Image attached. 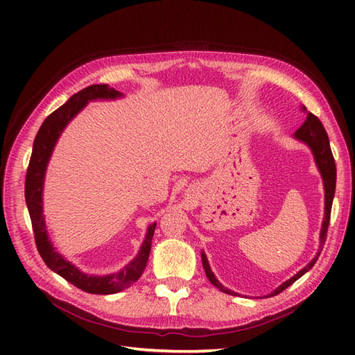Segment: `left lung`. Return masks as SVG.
I'll list each match as a JSON object with an SVG mask.
<instances>
[{
  "label": "left lung",
  "instance_id": "1",
  "mask_svg": "<svg viewBox=\"0 0 355 355\" xmlns=\"http://www.w3.org/2000/svg\"><path fill=\"white\" fill-rule=\"evenodd\" d=\"M302 110L306 112L305 106H304ZM293 137L309 146L311 151H313L315 164H317V167L320 170L321 178H323V184H324V219H323V225H321V231H320V250H318L317 256L305 268H302V270H300L297 274H295L292 278H288V280L284 282L282 286H278L270 296H275L278 293H282L283 290H286L288 286H292L297 280V278H300L305 272H308L311 268L314 266V263L317 262L318 256L321 253V249H323V244L326 243L329 222H330L331 202H333V197H335V189H336V164H335V158H333L331 149H330L329 136H327L324 127H323V124H321V121L318 120V118L314 114L306 112L305 123L297 128V130L293 135ZM201 261H202L204 271H206V275H207V278H209L210 283L213 286H216L220 290V292H223V293L237 295L235 292H232V290L227 288V287L222 286L218 282V278L214 277V274L210 270L209 261H207L206 254H204V252L201 253Z\"/></svg>",
  "mask_w": 355,
  "mask_h": 355
}]
</instances>
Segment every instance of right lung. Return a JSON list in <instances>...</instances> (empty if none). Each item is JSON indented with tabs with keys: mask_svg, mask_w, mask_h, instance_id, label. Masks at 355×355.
I'll return each instance as SVG.
<instances>
[{
	"mask_svg": "<svg viewBox=\"0 0 355 355\" xmlns=\"http://www.w3.org/2000/svg\"><path fill=\"white\" fill-rule=\"evenodd\" d=\"M121 96L123 93L110 87L108 84H93L71 96L67 103H63L55 112H51L44 123L41 124L35 136L25 180V200L32 222V230H34L35 244L42 261L46 262L51 271L65 278L67 282L75 287L92 295L118 293L139 280V277L142 275L148 263L157 223L149 225L141 250H139L135 259L124 266L120 272L110 275H87L80 271L77 266L68 262L59 252H56L51 241L49 240L44 214H42V187H44L46 168L53 149H55L63 128L68 125L72 118L90 101L116 99L121 98Z\"/></svg>",
	"mask_w": 355,
	"mask_h": 355,
	"instance_id": "add662e5",
	"label": "right lung"
}]
</instances>
